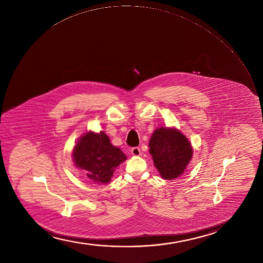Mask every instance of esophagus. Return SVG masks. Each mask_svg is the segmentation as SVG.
Masks as SVG:
<instances>
[{"label":"esophagus","instance_id":"34e87169","mask_svg":"<svg viewBox=\"0 0 263 263\" xmlns=\"http://www.w3.org/2000/svg\"><path fill=\"white\" fill-rule=\"evenodd\" d=\"M132 154L134 156H139L140 155V149L139 147H133L132 149Z\"/></svg>","mask_w":263,"mask_h":263}]
</instances>
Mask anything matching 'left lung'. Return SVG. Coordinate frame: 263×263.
Masks as SVG:
<instances>
[{"label": "left lung", "instance_id": "1", "mask_svg": "<svg viewBox=\"0 0 263 263\" xmlns=\"http://www.w3.org/2000/svg\"><path fill=\"white\" fill-rule=\"evenodd\" d=\"M149 148L154 166L166 180H174L182 175L193 154L187 138L176 129L169 128L154 130Z\"/></svg>", "mask_w": 263, "mask_h": 263}]
</instances>
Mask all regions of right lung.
<instances>
[{
    "instance_id": "add662e5",
    "label": "right lung",
    "mask_w": 263,
    "mask_h": 263,
    "mask_svg": "<svg viewBox=\"0 0 263 263\" xmlns=\"http://www.w3.org/2000/svg\"><path fill=\"white\" fill-rule=\"evenodd\" d=\"M76 166L82 169L91 181L108 183L117 166L126 160L118 147L110 144L105 133H87L73 148Z\"/></svg>"
}]
</instances>
